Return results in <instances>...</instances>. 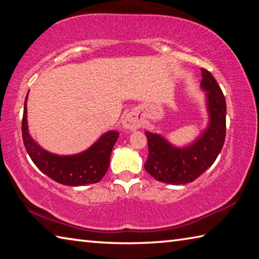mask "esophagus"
Masks as SVG:
<instances>
[{
	"mask_svg": "<svg viewBox=\"0 0 259 259\" xmlns=\"http://www.w3.org/2000/svg\"><path fill=\"white\" fill-rule=\"evenodd\" d=\"M142 122L138 119L137 116L133 115V114H129V115L125 116V119L123 120V128L129 129V130H136L138 129Z\"/></svg>",
	"mask_w": 259,
	"mask_h": 259,
	"instance_id": "1",
	"label": "esophagus"
}]
</instances>
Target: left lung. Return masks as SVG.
Returning <instances> with one entry per match:
<instances>
[{"instance_id":"obj_1","label":"left lung","mask_w":259,"mask_h":259,"mask_svg":"<svg viewBox=\"0 0 259 259\" xmlns=\"http://www.w3.org/2000/svg\"><path fill=\"white\" fill-rule=\"evenodd\" d=\"M201 88L207 91L209 124L190 146L175 147L162 136L146 131L148 156L144 164L156 181L184 185L200 177L212 165L221 153L226 135V102L212 74L201 68Z\"/></svg>"}]
</instances>
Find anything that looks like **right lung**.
<instances>
[{
	"instance_id": "right-lung-1",
	"label": "right lung",
	"mask_w": 259,
	"mask_h": 259,
	"mask_svg": "<svg viewBox=\"0 0 259 259\" xmlns=\"http://www.w3.org/2000/svg\"><path fill=\"white\" fill-rule=\"evenodd\" d=\"M27 96L21 121V134L26 151L34 164L48 177L63 185L81 186L98 183L107 171L113 146L120 134L117 131H108L90 148L75 155L52 154L38 146L28 133Z\"/></svg>"
}]
</instances>
